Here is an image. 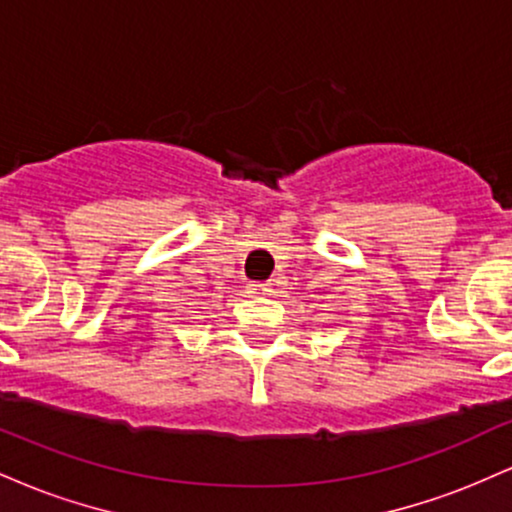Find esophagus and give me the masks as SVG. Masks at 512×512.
I'll return each instance as SVG.
<instances>
[{"label":"esophagus","instance_id":"obj_1","mask_svg":"<svg viewBox=\"0 0 512 512\" xmlns=\"http://www.w3.org/2000/svg\"><path fill=\"white\" fill-rule=\"evenodd\" d=\"M248 293H252V296H269L272 293V284H267V281H250Z\"/></svg>","mask_w":512,"mask_h":512}]
</instances>
